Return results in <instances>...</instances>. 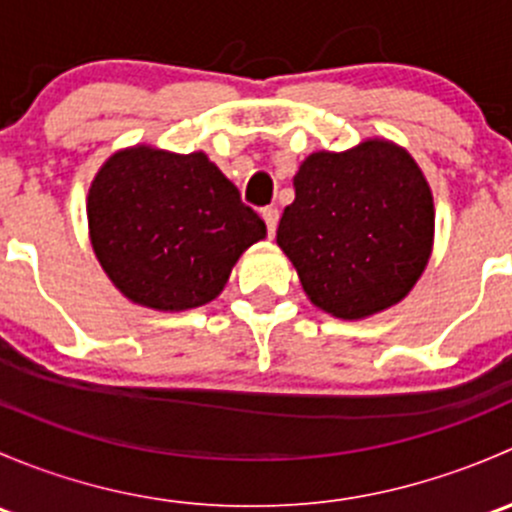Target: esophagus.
Returning <instances> with one entry per match:
<instances>
[{"label": "esophagus", "mask_w": 512, "mask_h": 512, "mask_svg": "<svg viewBox=\"0 0 512 512\" xmlns=\"http://www.w3.org/2000/svg\"><path fill=\"white\" fill-rule=\"evenodd\" d=\"M262 220H265V225H267V235L275 237L277 223H280V213H277V208H265V210H262Z\"/></svg>", "instance_id": "1"}]
</instances>
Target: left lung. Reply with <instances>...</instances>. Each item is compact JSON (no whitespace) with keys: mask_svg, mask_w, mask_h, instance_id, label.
<instances>
[{"mask_svg":"<svg viewBox=\"0 0 512 512\" xmlns=\"http://www.w3.org/2000/svg\"><path fill=\"white\" fill-rule=\"evenodd\" d=\"M431 185L406 148L364 138L349 151L309 153L277 245L314 307L366 319L399 304L433 252Z\"/></svg>","mask_w":512,"mask_h":512,"instance_id":"left-lung-1","label":"left lung"}]
</instances>
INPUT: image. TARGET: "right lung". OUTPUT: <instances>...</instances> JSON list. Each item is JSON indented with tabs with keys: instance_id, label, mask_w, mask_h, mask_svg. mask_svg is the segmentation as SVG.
<instances>
[{
	"instance_id": "1",
	"label": "right lung",
	"mask_w": 512,
	"mask_h": 512,
	"mask_svg": "<svg viewBox=\"0 0 512 512\" xmlns=\"http://www.w3.org/2000/svg\"><path fill=\"white\" fill-rule=\"evenodd\" d=\"M89 237L98 265L133 304L156 312L203 307L235 262L265 240L260 215L203 151H116L91 180Z\"/></svg>"
}]
</instances>
